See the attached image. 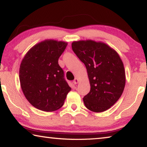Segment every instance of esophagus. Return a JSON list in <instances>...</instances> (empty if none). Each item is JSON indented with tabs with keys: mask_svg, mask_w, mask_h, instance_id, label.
Returning a JSON list of instances; mask_svg holds the SVG:
<instances>
[{
	"mask_svg": "<svg viewBox=\"0 0 147 147\" xmlns=\"http://www.w3.org/2000/svg\"><path fill=\"white\" fill-rule=\"evenodd\" d=\"M78 82H79L78 78H74V80H73V83H74V84H77L78 83Z\"/></svg>",
	"mask_w": 147,
	"mask_h": 147,
	"instance_id": "1",
	"label": "esophagus"
}]
</instances>
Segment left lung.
Segmentation results:
<instances>
[{
  "label": "left lung",
  "mask_w": 147,
  "mask_h": 147,
  "mask_svg": "<svg viewBox=\"0 0 147 147\" xmlns=\"http://www.w3.org/2000/svg\"><path fill=\"white\" fill-rule=\"evenodd\" d=\"M72 49L88 72L91 89L83 98L86 107L97 113L110 108L121 97L126 83L118 53L103 42L90 39L73 41Z\"/></svg>",
  "instance_id": "1"
}]
</instances>
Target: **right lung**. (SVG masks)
Listing matches in <instances>:
<instances>
[{"instance_id": "obj_1", "label": "right lung", "mask_w": 147, "mask_h": 147, "mask_svg": "<svg viewBox=\"0 0 147 147\" xmlns=\"http://www.w3.org/2000/svg\"><path fill=\"white\" fill-rule=\"evenodd\" d=\"M67 43L47 39L27 52L19 68L21 87L32 106L44 111H53L63 105L71 90L64 78L58 59Z\"/></svg>"}]
</instances>
